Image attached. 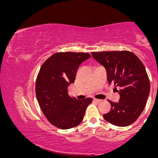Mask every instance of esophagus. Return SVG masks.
<instances>
[{"label":"esophagus","instance_id":"esophagus-1","mask_svg":"<svg viewBox=\"0 0 158 158\" xmlns=\"http://www.w3.org/2000/svg\"><path fill=\"white\" fill-rule=\"evenodd\" d=\"M94 101L96 102L97 103H99V102H102L101 99H94Z\"/></svg>","mask_w":158,"mask_h":158}]
</instances>
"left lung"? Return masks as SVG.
I'll return each mask as SVG.
<instances>
[{
  "label": "left lung",
  "instance_id": "obj_1",
  "mask_svg": "<svg viewBox=\"0 0 158 158\" xmlns=\"http://www.w3.org/2000/svg\"><path fill=\"white\" fill-rule=\"evenodd\" d=\"M92 55L106 69L109 84L119 88L117 90L119 101L108 100L111 110L103 115L104 119L115 126L130 125L142 114L150 94V80L145 66L128 51L92 52Z\"/></svg>",
  "mask_w": 158,
  "mask_h": 158
}]
</instances>
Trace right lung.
<instances>
[{"label":"right lung","instance_id":"1","mask_svg":"<svg viewBox=\"0 0 158 158\" xmlns=\"http://www.w3.org/2000/svg\"><path fill=\"white\" fill-rule=\"evenodd\" d=\"M87 53L59 52L41 66L35 81V95L48 122L61 130L74 127L83 120L92 98L82 100L68 94L80 64L90 58Z\"/></svg>","mask_w":158,"mask_h":158}]
</instances>
